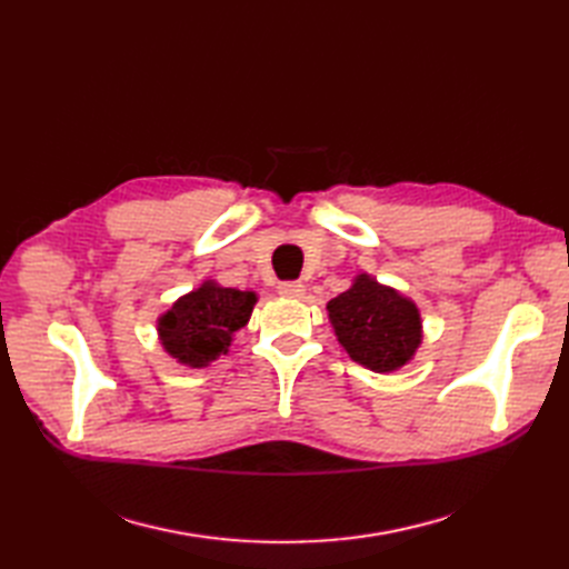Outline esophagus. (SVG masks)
Wrapping results in <instances>:
<instances>
[{"mask_svg": "<svg viewBox=\"0 0 569 569\" xmlns=\"http://www.w3.org/2000/svg\"><path fill=\"white\" fill-rule=\"evenodd\" d=\"M278 291L287 299H301L306 295V284L303 282H280Z\"/></svg>", "mask_w": 569, "mask_h": 569, "instance_id": "1", "label": "esophagus"}]
</instances>
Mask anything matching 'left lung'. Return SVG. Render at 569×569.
Here are the masks:
<instances>
[{
	"mask_svg": "<svg viewBox=\"0 0 569 569\" xmlns=\"http://www.w3.org/2000/svg\"><path fill=\"white\" fill-rule=\"evenodd\" d=\"M327 318L353 363L380 375L408 366L422 343L418 303L368 272H358L347 291L327 301Z\"/></svg>",
	"mask_w": 569,
	"mask_h": 569,
	"instance_id": "obj_1",
	"label": "left lung"
}]
</instances>
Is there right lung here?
<instances>
[{
    "label": "right lung",
    "instance_id": "right-lung-1",
    "mask_svg": "<svg viewBox=\"0 0 569 569\" xmlns=\"http://www.w3.org/2000/svg\"><path fill=\"white\" fill-rule=\"evenodd\" d=\"M258 295L203 280L157 318L163 351L184 368H209L249 322Z\"/></svg>",
    "mask_w": 569,
    "mask_h": 569
}]
</instances>
